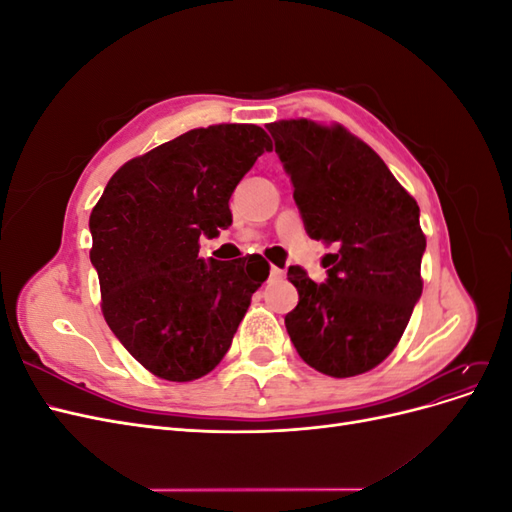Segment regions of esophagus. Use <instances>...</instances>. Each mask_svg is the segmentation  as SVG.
<instances>
[{"instance_id": "34e87169", "label": "esophagus", "mask_w": 512, "mask_h": 512, "mask_svg": "<svg viewBox=\"0 0 512 512\" xmlns=\"http://www.w3.org/2000/svg\"><path fill=\"white\" fill-rule=\"evenodd\" d=\"M282 277H284V269L271 267V280H282Z\"/></svg>"}]
</instances>
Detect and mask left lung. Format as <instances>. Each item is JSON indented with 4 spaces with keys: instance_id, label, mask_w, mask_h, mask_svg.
<instances>
[{
    "instance_id": "1",
    "label": "left lung",
    "mask_w": 512,
    "mask_h": 512,
    "mask_svg": "<svg viewBox=\"0 0 512 512\" xmlns=\"http://www.w3.org/2000/svg\"><path fill=\"white\" fill-rule=\"evenodd\" d=\"M267 128L307 235L337 247L324 284L288 269L299 290L286 316L290 342L320 374H365L395 350L421 299L427 241L418 205L378 153L339 123L282 119Z\"/></svg>"
}]
</instances>
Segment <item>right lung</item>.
<instances>
[{"label": "right lung", "mask_w": 512, "mask_h": 512, "mask_svg": "<svg viewBox=\"0 0 512 512\" xmlns=\"http://www.w3.org/2000/svg\"><path fill=\"white\" fill-rule=\"evenodd\" d=\"M271 149L254 123L196 128L123 164L91 209L104 320L153 376H207L269 277L262 256L207 265L198 239L232 224V192Z\"/></svg>", "instance_id": "1"}]
</instances>
